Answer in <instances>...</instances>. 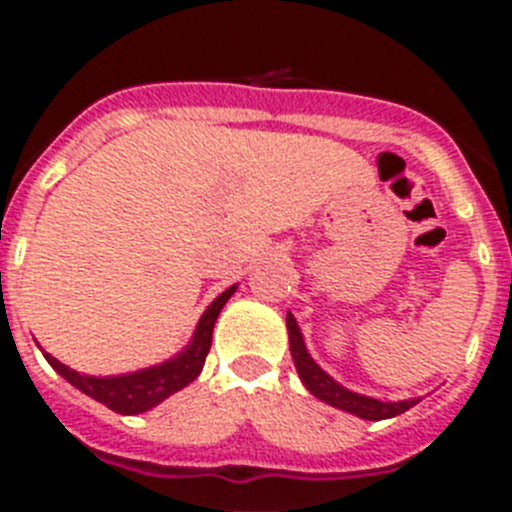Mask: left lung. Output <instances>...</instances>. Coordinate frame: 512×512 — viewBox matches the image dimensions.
<instances>
[{
	"mask_svg": "<svg viewBox=\"0 0 512 512\" xmlns=\"http://www.w3.org/2000/svg\"><path fill=\"white\" fill-rule=\"evenodd\" d=\"M287 330H289V351H292V359H295L297 372H300V379L305 382L307 390L318 400L328 402L333 408L346 410V413H354L364 420H384V418H395V415L405 413L413 405H418L420 400H402V402H382L374 400V397L356 395V392L346 390L336 379H330L328 374L320 369L315 361L307 354L305 341H302V333L297 328L295 318L287 315Z\"/></svg>",
	"mask_w": 512,
	"mask_h": 512,
	"instance_id": "1",
	"label": "left lung"
}]
</instances>
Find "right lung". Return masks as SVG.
I'll use <instances>...</instances> for the list:
<instances>
[{
	"label": "right lung",
	"mask_w": 512,
	"mask_h": 512,
	"mask_svg": "<svg viewBox=\"0 0 512 512\" xmlns=\"http://www.w3.org/2000/svg\"><path fill=\"white\" fill-rule=\"evenodd\" d=\"M235 292V287L225 289L223 295L217 297L210 307L205 310V315L200 318V325L194 330L192 346L187 351L176 356V359L166 361V364L151 366V369H143V372L125 374V377H84V374L74 372L66 364H61L58 359H53L51 354H45L48 364L61 374L66 382H71L76 390H81L84 395H89L92 400L102 402L104 408L115 410L120 415H135L146 413L153 405H158L161 400H166L169 395L179 392L182 387H187L189 382L197 379V374L202 372L205 366L207 354H210L212 346V328H215V320L223 310L225 302L230 300V295Z\"/></svg>",
	"instance_id": "add662e5"
}]
</instances>
